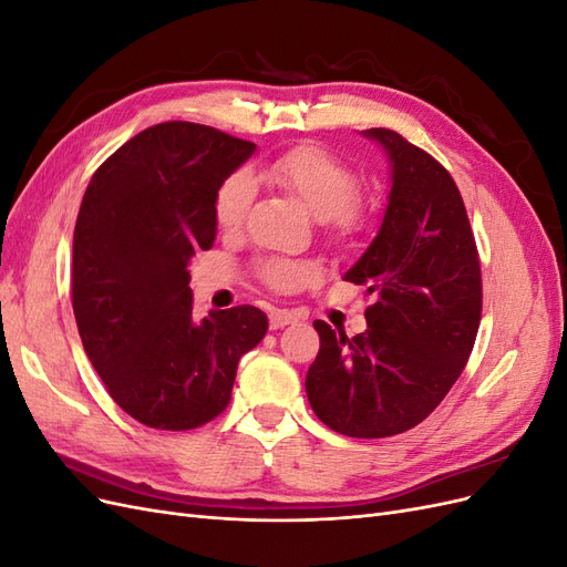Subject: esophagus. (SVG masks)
Wrapping results in <instances>:
<instances>
[{
  "instance_id": "esophagus-1",
  "label": "esophagus",
  "mask_w": 567,
  "mask_h": 567,
  "mask_svg": "<svg viewBox=\"0 0 567 567\" xmlns=\"http://www.w3.org/2000/svg\"><path fill=\"white\" fill-rule=\"evenodd\" d=\"M296 321V315L288 312V310H271L269 312V329L277 331V329H284V326L293 323Z\"/></svg>"
}]
</instances>
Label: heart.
<instances>
[{"label":"heart","instance_id":"obj_1","mask_svg":"<svg viewBox=\"0 0 567 567\" xmlns=\"http://www.w3.org/2000/svg\"><path fill=\"white\" fill-rule=\"evenodd\" d=\"M257 177L281 188L302 203L317 219H326L338 236H352L364 227L367 210L359 203V177L354 169L319 146H296L262 167ZM252 200L248 175L236 173L219 184L215 194V221L219 229L236 231L244 225ZM317 265L277 260L265 267V279L279 290H296L317 279Z\"/></svg>","mask_w":567,"mask_h":567}]
</instances>
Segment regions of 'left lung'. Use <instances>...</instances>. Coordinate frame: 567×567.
<instances>
[{
	"mask_svg": "<svg viewBox=\"0 0 567 567\" xmlns=\"http://www.w3.org/2000/svg\"><path fill=\"white\" fill-rule=\"evenodd\" d=\"M390 161L388 208L346 281L367 286V331L315 321L321 348L305 390L315 414L348 437L419 425L466 367L483 312V279L466 205L452 175L402 134L362 132Z\"/></svg>",
	"mask_w": 567,
	"mask_h": 567,
	"instance_id": "8db88e82",
	"label": "left lung"
}]
</instances>
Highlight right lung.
I'll use <instances>...</instances> for the list:
<instances>
[{
    "mask_svg": "<svg viewBox=\"0 0 567 567\" xmlns=\"http://www.w3.org/2000/svg\"><path fill=\"white\" fill-rule=\"evenodd\" d=\"M252 142L196 123L153 125L101 165L73 234V312L115 404L158 431H192L227 409L236 367L267 333L238 305L194 317L188 262L215 244V194Z\"/></svg>",
    "mask_w": 567,
    "mask_h": 567,
    "instance_id": "right-lung-1",
    "label": "right lung"
}]
</instances>
